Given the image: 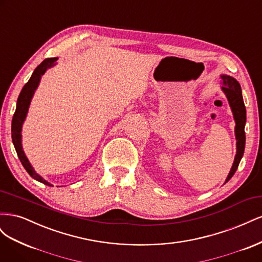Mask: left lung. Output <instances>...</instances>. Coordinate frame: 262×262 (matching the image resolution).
<instances>
[{
	"mask_svg": "<svg viewBox=\"0 0 262 262\" xmlns=\"http://www.w3.org/2000/svg\"><path fill=\"white\" fill-rule=\"evenodd\" d=\"M222 78V91L226 95L227 100L229 102V106L233 112L234 120H235V136H236V155L233 163V166L229 171L228 176L225 180L227 182L229 179L233 177L235 171L238 168V165L241 163L242 157L244 155L245 150V123H246V108L244 104L242 89L239 83L237 82L234 77L229 75H221Z\"/></svg>",
	"mask_w": 262,
	"mask_h": 262,
	"instance_id": "obj_1",
	"label": "left lung"
}]
</instances>
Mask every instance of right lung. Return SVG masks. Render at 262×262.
<instances>
[{
    "mask_svg": "<svg viewBox=\"0 0 262 262\" xmlns=\"http://www.w3.org/2000/svg\"><path fill=\"white\" fill-rule=\"evenodd\" d=\"M57 60L58 58L45 59L35 69L34 73L31 74L29 78V81L25 84V86L23 87V90L19 94L17 104H16V110H15V114L13 116V120H12V140H13L15 149H16L19 161L21 162L24 168L26 169V171L31 177L36 179L37 181L42 182V184L47 186H52V185L50 182L45 180L40 175H38V173L35 171V169L33 168V166L30 165L25 153H24L23 146H21V126L26 119L31 98H33L35 91L37 90V87L39 85V82L41 80V76L46 73L47 70L55 66V61Z\"/></svg>",
    "mask_w": 262,
    "mask_h": 262,
    "instance_id": "obj_1",
    "label": "right lung"
}]
</instances>
